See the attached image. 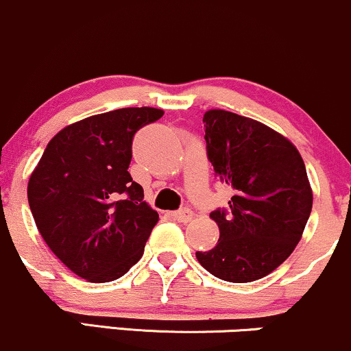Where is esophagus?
I'll use <instances>...</instances> for the list:
<instances>
[{"instance_id": "esophagus-1", "label": "esophagus", "mask_w": 351, "mask_h": 351, "mask_svg": "<svg viewBox=\"0 0 351 351\" xmlns=\"http://www.w3.org/2000/svg\"><path fill=\"white\" fill-rule=\"evenodd\" d=\"M172 217H174L176 220H179V222H189V220L192 219V212L189 210V208H180V210H177V212H172Z\"/></svg>"}]
</instances>
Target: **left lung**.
I'll return each instance as SVG.
<instances>
[{
    "instance_id": "1",
    "label": "left lung",
    "mask_w": 351,
    "mask_h": 351,
    "mask_svg": "<svg viewBox=\"0 0 351 351\" xmlns=\"http://www.w3.org/2000/svg\"><path fill=\"white\" fill-rule=\"evenodd\" d=\"M207 157L234 195L214 210L217 245L195 252L200 265L226 282L263 278L300 242L313 204L303 159L287 137L235 112L204 114Z\"/></svg>"
}]
</instances>
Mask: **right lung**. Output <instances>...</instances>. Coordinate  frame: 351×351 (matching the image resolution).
I'll list each match as a JSON object with an SVG mask.
<instances>
[{
    "mask_svg": "<svg viewBox=\"0 0 351 351\" xmlns=\"http://www.w3.org/2000/svg\"><path fill=\"white\" fill-rule=\"evenodd\" d=\"M164 116L123 108L61 129L27 182L34 222L53 254L93 283L123 277L144 254L159 214L128 172L134 134Z\"/></svg>",
    "mask_w": 351,
    "mask_h": 351,
    "instance_id": "1",
    "label": "right lung"
}]
</instances>
